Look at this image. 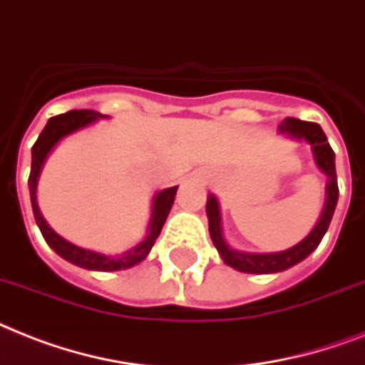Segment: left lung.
<instances>
[{"instance_id": "left-lung-1", "label": "left lung", "mask_w": 365, "mask_h": 365, "mask_svg": "<svg viewBox=\"0 0 365 365\" xmlns=\"http://www.w3.org/2000/svg\"><path fill=\"white\" fill-rule=\"evenodd\" d=\"M279 133L292 136L296 140H306L311 144L313 157H315L317 167L321 168L322 173L327 174V202L324 210L321 213V219L317 221L315 229L307 234L306 238L298 242L296 245L289 247L285 251H277V253H244V251L232 250L223 238L221 232V212H219L217 198L210 195L208 202H206V213H208V227L210 236L219 251L221 259L225 264L232 266L238 272L244 274H275V272H283L289 269L290 266L298 264L304 259H307L313 251L319 247L322 236L327 234L330 227L331 215L336 210L337 197H339V189H337V176H336V153L328 144V138L324 131L321 129L319 123L313 121H302L296 118H285L279 123Z\"/></svg>"}]
</instances>
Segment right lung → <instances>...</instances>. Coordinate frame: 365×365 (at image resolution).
Here are the masks:
<instances>
[{
	"label": "right lung",
	"instance_id": "1",
	"mask_svg": "<svg viewBox=\"0 0 365 365\" xmlns=\"http://www.w3.org/2000/svg\"><path fill=\"white\" fill-rule=\"evenodd\" d=\"M101 118H105V115L99 114V112L96 110H69L65 112V114L50 118L46 127H44L43 133L38 135L37 142H35L34 148H31V173H29L28 185L29 195H31V208H34L35 221H37L38 229H41V234H43V238L46 240V244H48L61 259L69 260L71 264L80 266V268L86 269L115 272V269H125L138 264V262H142V260L146 259L148 253L152 251L157 236L161 234L163 225L167 221L168 212L173 208L178 185L176 187L163 189V191L157 192L155 197H153L152 219H150V225H148L146 238L142 240L138 245H135V247H131L129 251H125V253L118 255V257H108V255H101L96 253V251L84 250V247H78V245L71 244V242H67L65 238H61V236L56 234L54 230L50 229L48 223L44 221L43 213H41L37 204V182L48 153L54 150V146L61 140V138H65V136L71 135V133L84 129V127H88L90 123H93V121L101 120Z\"/></svg>",
	"mask_w": 365,
	"mask_h": 365
}]
</instances>
